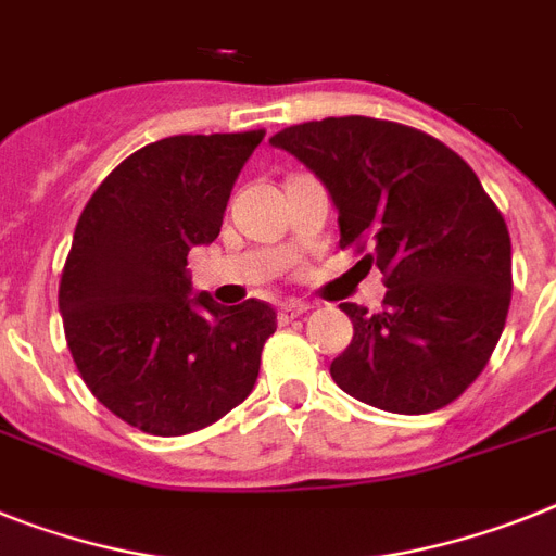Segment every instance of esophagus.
<instances>
[{
  "mask_svg": "<svg viewBox=\"0 0 556 556\" xmlns=\"http://www.w3.org/2000/svg\"><path fill=\"white\" fill-rule=\"evenodd\" d=\"M307 314V305H302V302H286V305H279V321L282 325H291L293 319H300V316Z\"/></svg>",
  "mask_w": 556,
  "mask_h": 556,
  "instance_id": "obj_1",
  "label": "esophagus"
}]
</instances>
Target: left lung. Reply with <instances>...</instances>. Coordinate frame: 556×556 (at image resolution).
I'll list each match as a JSON object with an SVG mask.
<instances>
[{"mask_svg":"<svg viewBox=\"0 0 556 556\" xmlns=\"http://www.w3.org/2000/svg\"><path fill=\"white\" fill-rule=\"evenodd\" d=\"M328 189L339 245L384 274V305L342 302L353 339L330 376L370 407L424 415L478 379L506 325L511 240L472 166L395 121L325 118L270 138Z\"/></svg>","mask_w":556,"mask_h":556,"instance_id":"obj_1","label":"left lung"}]
</instances>
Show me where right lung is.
Returning a JSON list of instances; mask_svg holds the SVG:
<instances>
[{"label":"right lung","mask_w":556,"mask_h":556,"mask_svg":"<svg viewBox=\"0 0 556 556\" xmlns=\"http://www.w3.org/2000/svg\"><path fill=\"white\" fill-rule=\"evenodd\" d=\"M263 129L172 135L106 175L78 217L59 311L84 384L129 427L186 435L249 399L277 330L260 300L191 296L186 256L217 240Z\"/></svg>","instance_id":"add662e5"}]
</instances>
